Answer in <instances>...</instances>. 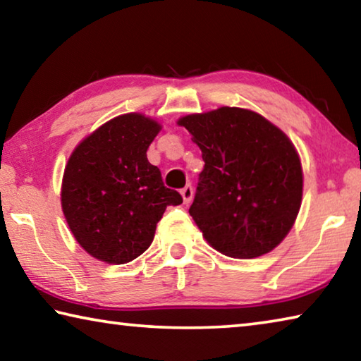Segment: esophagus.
<instances>
[{"instance_id": "1", "label": "esophagus", "mask_w": 361, "mask_h": 361, "mask_svg": "<svg viewBox=\"0 0 361 361\" xmlns=\"http://www.w3.org/2000/svg\"><path fill=\"white\" fill-rule=\"evenodd\" d=\"M192 194H194V191H192V186L191 185H186L185 188L181 189V195H183V200H185V204L191 202Z\"/></svg>"}]
</instances>
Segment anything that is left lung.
I'll return each mask as SVG.
<instances>
[{
    "label": "left lung",
    "instance_id": "1",
    "mask_svg": "<svg viewBox=\"0 0 361 361\" xmlns=\"http://www.w3.org/2000/svg\"><path fill=\"white\" fill-rule=\"evenodd\" d=\"M178 124L205 162L189 215L207 242L231 258H256L276 248L302 197L301 161L288 137L242 108L189 114Z\"/></svg>",
    "mask_w": 361,
    "mask_h": 361
}]
</instances>
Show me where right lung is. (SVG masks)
Masks as SVG:
<instances>
[{"label": "right lung", "mask_w": 361, "mask_h": 361, "mask_svg": "<svg viewBox=\"0 0 361 361\" xmlns=\"http://www.w3.org/2000/svg\"><path fill=\"white\" fill-rule=\"evenodd\" d=\"M159 130L143 114L118 116L82 140L65 167L66 223L79 245L108 264L138 258L167 207L183 202L146 157Z\"/></svg>", "instance_id": "right-lung-1"}]
</instances>
